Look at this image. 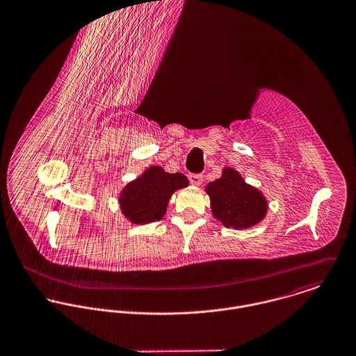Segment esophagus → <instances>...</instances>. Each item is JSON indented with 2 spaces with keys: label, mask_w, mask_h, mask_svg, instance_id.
I'll return each mask as SVG.
<instances>
[{
  "label": "esophagus",
  "mask_w": 356,
  "mask_h": 356,
  "mask_svg": "<svg viewBox=\"0 0 356 356\" xmlns=\"http://www.w3.org/2000/svg\"><path fill=\"white\" fill-rule=\"evenodd\" d=\"M188 180L194 186H200L202 181H203V176L197 175V173H191V175H188Z\"/></svg>",
  "instance_id": "1"
}]
</instances>
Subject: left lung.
<instances>
[{"label":"left lung","mask_w":356,"mask_h":356,"mask_svg":"<svg viewBox=\"0 0 356 356\" xmlns=\"http://www.w3.org/2000/svg\"><path fill=\"white\" fill-rule=\"evenodd\" d=\"M213 216L227 228L245 229L264 220L268 202L262 193L247 184L240 173L225 168L222 176L206 186Z\"/></svg>","instance_id":"8db88e82"}]
</instances>
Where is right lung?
<instances>
[{"label": "right lung", "instance_id": "right-lung-1", "mask_svg": "<svg viewBox=\"0 0 356 356\" xmlns=\"http://www.w3.org/2000/svg\"><path fill=\"white\" fill-rule=\"evenodd\" d=\"M187 186L188 179L183 173H168L161 166H152L124 187L119 199L121 211L134 224L159 221L172 194Z\"/></svg>", "mask_w": 356, "mask_h": 356}]
</instances>
